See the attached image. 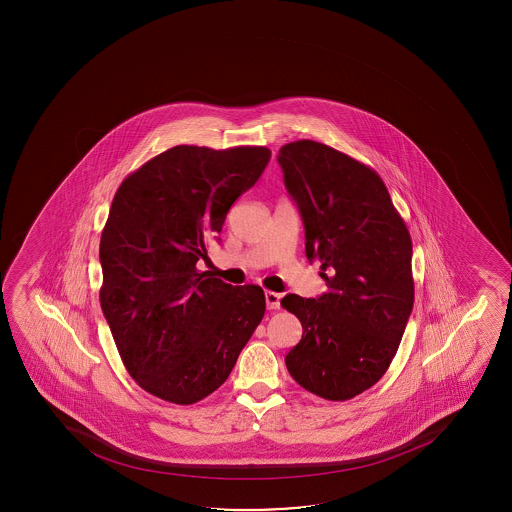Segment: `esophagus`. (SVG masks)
Returning <instances> with one entry per match:
<instances>
[{"label": "esophagus", "instance_id": "obj_1", "mask_svg": "<svg viewBox=\"0 0 512 512\" xmlns=\"http://www.w3.org/2000/svg\"><path fill=\"white\" fill-rule=\"evenodd\" d=\"M265 299H266V307H268V309H270V311H275V309H280V299H282V295L277 294V292H271V290H266Z\"/></svg>", "mask_w": 512, "mask_h": 512}]
</instances>
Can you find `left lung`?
I'll return each instance as SVG.
<instances>
[{
	"label": "left lung",
	"mask_w": 512,
	"mask_h": 512,
	"mask_svg": "<svg viewBox=\"0 0 512 512\" xmlns=\"http://www.w3.org/2000/svg\"><path fill=\"white\" fill-rule=\"evenodd\" d=\"M277 159L307 259L329 271L318 299H282L304 329L285 364L309 393L350 400L388 371L412 314L410 232L371 167L312 140L283 145Z\"/></svg>",
	"instance_id": "left-lung-1"
}]
</instances>
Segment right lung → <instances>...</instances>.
Segmentation results:
<instances>
[{"mask_svg":"<svg viewBox=\"0 0 512 512\" xmlns=\"http://www.w3.org/2000/svg\"><path fill=\"white\" fill-rule=\"evenodd\" d=\"M270 157L177 145L116 191L100 235V307L126 371L160 400L193 405L220 388L265 316L263 288L232 287L196 263Z\"/></svg>","mask_w":512,"mask_h":512,"instance_id":"obj_1","label":"right lung"}]
</instances>
